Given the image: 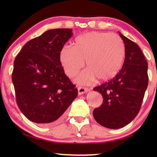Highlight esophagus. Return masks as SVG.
<instances>
[{
    "label": "esophagus",
    "instance_id": "obj_1",
    "mask_svg": "<svg viewBox=\"0 0 157 157\" xmlns=\"http://www.w3.org/2000/svg\"><path fill=\"white\" fill-rule=\"evenodd\" d=\"M78 89V94L79 95L84 94H85V93H86L87 91H89V89L86 88V87L79 86Z\"/></svg>",
    "mask_w": 157,
    "mask_h": 157
}]
</instances>
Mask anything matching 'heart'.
<instances>
[{
    "instance_id": "1",
    "label": "heart",
    "mask_w": 157,
    "mask_h": 157,
    "mask_svg": "<svg viewBox=\"0 0 157 157\" xmlns=\"http://www.w3.org/2000/svg\"><path fill=\"white\" fill-rule=\"evenodd\" d=\"M125 50L122 39L117 34L90 32L78 36L73 46H64L60 51L59 59L65 73L75 77L84 66L78 78L79 84H90L97 78L100 81L113 78L123 66Z\"/></svg>"
}]
</instances>
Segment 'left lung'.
<instances>
[{"instance_id":"1","label":"left lung","mask_w":157,"mask_h":157,"mask_svg":"<svg viewBox=\"0 0 157 157\" xmlns=\"http://www.w3.org/2000/svg\"><path fill=\"white\" fill-rule=\"evenodd\" d=\"M125 49L123 68L105 83L95 87L103 98L93 111L97 123L109 129L128 124L139 113L148 85L147 62L139 46L119 33Z\"/></svg>"}]
</instances>
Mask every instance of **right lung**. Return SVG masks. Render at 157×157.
Here are the masks:
<instances>
[{"label":"right lung","instance_id":"obj_1","mask_svg":"<svg viewBox=\"0 0 157 157\" xmlns=\"http://www.w3.org/2000/svg\"><path fill=\"white\" fill-rule=\"evenodd\" d=\"M73 30H50L26 43L14 62L12 79L18 108L28 120L55 124L78 96V89L65 75L60 51Z\"/></svg>","mask_w":157,"mask_h":157}]
</instances>
